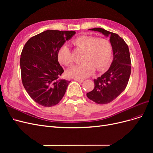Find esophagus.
<instances>
[{
	"label": "esophagus",
	"mask_w": 153,
	"mask_h": 153,
	"mask_svg": "<svg viewBox=\"0 0 153 153\" xmlns=\"http://www.w3.org/2000/svg\"><path fill=\"white\" fill-rule=\"evenodd\" d=\"M74 80L78 82H80V83H82L83 82H84V80L80 79V78H74Z\"/></svg>",
	"instance_id": "34e87169"
}]
</instances>
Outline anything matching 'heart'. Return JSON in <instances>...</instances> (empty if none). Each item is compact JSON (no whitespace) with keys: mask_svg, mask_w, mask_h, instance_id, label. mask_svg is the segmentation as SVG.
Listing matches in <instances>:
<instances>
[{"mask_svg":"<svg viewBox=\"0 0 153 153\" xmlns=\"http://www.w3.org/2000/svg\"><path fill=\"white\" fill-rule=\"evenodd\" d=\"M78 48L84 50L81 63L69 68L68 75L75 78H84L89 76L97 71H102L108 67L112 59V47L109 41L103 38H96L94 36H80L73 41ZM58 60L66 66L73 62L71 52L67 45L59 48Z\"/></svg>","mask_w":153,"mask_h":153,"instance_id":"obj_1","label":"heart"}]
</instances>
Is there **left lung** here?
Wrapping results in <instances>:
<instances>
[{
	"label": "left lung",
	"mask_w": 153,
	"mask_h": 153,
	"mask_svg": "<svg viewBox=\"0 0 153 153\" xmlns=\"http://www.w3.org/2000/svg\"><path fill=\"white\" fill-rule=\"evenodd\" d=\"M109 37L112 47L113 61L100 77L94 79V88L87 93V98L98 104H107L126 89L131 74V59L128 46L118 34L102 28L90 29Z\"/></svg>",
	"instance_id": "left-lung-1"
}]
</instances>
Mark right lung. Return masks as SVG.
I'll return each instance as SVG.
<instances>
[{"label":"right lung","instance_id":"obj_1","mask_svg":"<svg viewBox=\"0 0 153 153\" xmlns=\"http://www.w3.org/2000/svg\"><path fill=\"white\" fill-rule=\"evenodd\" d=\"M75 31L47 30L30 38L20 61L22 84L35 102L46 107L62 100L70 81L60 78L64 69L58 61L59 48Z\"/></svg>","mask_w":153,"mask_h":153}]
</instances>
